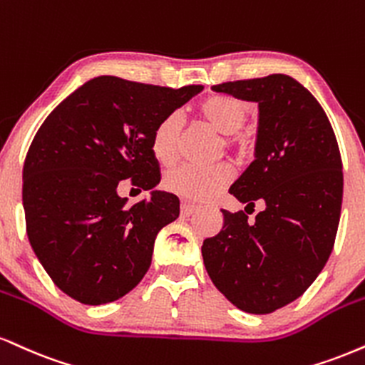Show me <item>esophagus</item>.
Here are the masks:
<instances>
[{"label":"esophagus","instance_id":"obj_1","mask_svg":"<svg viewBox=\"0 0 365 365\" xmlns=\"http://www.w3.org/2000/svg\"><path fill=\"white\" fill-rule=\"evenodd\" d=\"M197 209H199V207H197V205H194V204H190V202H182V216H185V217L192 216V214H194Z\"/></svg>","mask_w":365,"mask_h":365}]
</instances>
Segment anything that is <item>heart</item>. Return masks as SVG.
Returning <instances> with one entry per match:
<instances>
[{
  "label": "heart",
  "mask_w": 365,
  "mask_h": 365,
  "mask_svg": "<svg viewBox=\"0 0 365 365\" xmlns=\"http://www.w3.org/2000/svg\"><path fill=\"white\" fill-rule=\"evenodd\" d=\"M200 115L204 120L225 134L227 151L243 155L248 149V139L240 133L248 122L252 108L245 100L232 95H214L200 103ZM185 117L180 110H171L158 122L151 138L153 155L161 165H171L182 148ZM232 171L221 163L209 168L183 165L171 170L165 178V187L173 194L194 200H209L231 182Z\"/></svg>",
  "instance_id": "b5f03b06"
}]
</instances>
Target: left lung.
<instances>
[{
	"mask_svg": "<svg viewBox=\"0 0 365 365\" xmlns=\"http://www.w3.org/2000/svg\"><path fill=\"white\" fill-rule=\"evenodd\" d=\"M214 91L257 102L255 161L232 183L247 207L222 209L225 226L202 245L210 280L236 308L274 313L314 282L330 257L340 222L344 171L327 113L301 83L285 74L214 85Z\"/></svg>",
	"mask_w": 365,
	"mask_h": 365,
	"instance_id": "8db88e82",
	"label": "left lung"
}]
</instances>
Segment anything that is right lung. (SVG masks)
I'll list each match as a JSON object with an SVG mask.
<instances>
[{
    "instance_id": "add662e5",
    "label": "right lung",
    "mask_w": 365,
    "mask_h": 365,
    "mask_svg": "<svg viewBox=\"0 0 365 365\" xmlns=\"http://www.w3.org/2000/svg\"><path fill=\"white\" fill-rule=\"evenodd\" d=\"M199 91L200 85L173 90L98 76L57 105L37 130L24 165L27 235L69 297L107 304L146 275L156 235L178 217L180 200L156 190L129 207L118 183L129 178L140 190L160 183L153 130Z\"/></svg>"
}]
</instances>
